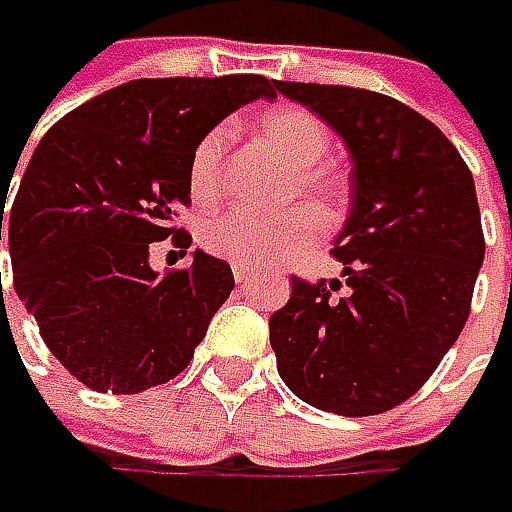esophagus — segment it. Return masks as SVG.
I'll use <instances>...</instances> for the list:
<instances>
[{
  "instance_id": "obj_1",
  "label": "esophagus",
  "mask_w": 512,
  "mask_h": 512,
  "mask_svg": "<svg viewBox=\"0 0 512 512\" xmlns=\"http://www.w3.org/2000/svg\"><path fill=\"white\" fill-rule=\"evenodd\" d=\"M233 279H236L239 285H247L253 276H250V270H247V267H233Z\"/></svg>"
}]
</instances>
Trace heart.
Returning <instances> with one entry per match:
<instances>
[{
	"instance_id": "b5f03b06",
	"label": "heart",
	"mask_w": 512,
	"mask_h": 512,
	"mask_svg": "<svg viewBox=\"0 0 512 512\" xmlns=\"http://www.w3.org/2000/svg\"><path fill=\"white\" fill-rule=\"evenodd\" d=\"M256 130L267 148L290 165L282 185V202L305 199L314 210L293 205L276 216L227 210L207 219L202 227V245L233 267L276 265L307 247L319 233V219L333 222L344 199L342 173L322 162L330 148V136L316 113L299 105H279L259 116ZM227 139V128L207 130L190 153L187 187L199 205H213L225 196Z\"/></svg>"
}]
</instances>
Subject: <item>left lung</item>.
<instances>
[{
  "mask_svg": "<svg viewBox=\"0 0 512 512\" xmlns=\"http://www.w3.org/2000/svg\"><path fill=\"white\" fill-rule=\"evenodd\" d=\"M276 90L342 136L353 187L333 245L344 282L293 276L270 316V347L302 402L376 416L433 376L470 316L484 262L473 173L442 130L393 96L313 82Z\"/></svg>",
  "mask_w": 512,
  "mask_h": 512,
  "instance_id": "left-lung-1",
  "label": "left lung"
}]
</instances>
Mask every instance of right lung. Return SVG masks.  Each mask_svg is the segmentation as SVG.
Wrapping results in <instances>:
<instances>
[{
	"label": "right lung",
	"mask_w": 512,
	"mask_h": 512,
	"mask_svg": "<svg viewBox=\"0 0 512 512\" xmlns=\"http://www.w3.org/2000/svg\"><path fill=\"white\" fill-rule=\"evenodd\" d=\"M273 79H133L70 110L42 136L10 207L13 290L48 350L96 393H142L176 379L233 290L227 262L156 273L150 242L190 205L196 142L227 113L276 96ZM0 210V239H2ZM187 253V250H185Z\"/></svg>",
	"instance_id": "1"
}]
</instances>
